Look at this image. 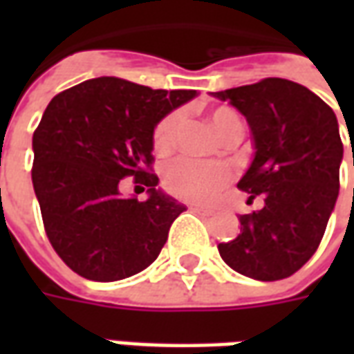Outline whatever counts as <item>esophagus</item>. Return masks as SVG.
I'll list each match as a JSON object with an SVG mask.
<instances>
[{
	"label": "esophagus",
	"instance_id": "esophagus-1",
	"mask_svg": "<svg viewBox=\"0 0 354 354\" xmlns=\"http://www.w3.org/2000/svg\"><path fill=\"white\" fill-rule=\"evenodd\" d=\"M189 208H192L193 212H197V214H201V216H210V214H212V210H210V208L199 207V205H192Z\"/></svg>",
	"mask_w": 354,
	"mask_h": 354
}]
</instances>
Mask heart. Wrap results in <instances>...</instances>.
<instances>
[{"instance_id": "1", "label": "heart", "mask_w": 354, "mask_h": 354, "mask_svg": "<svg viewBox=\"0 0 354 354\" xmlns=\"http://www.w3.org/2000/svg\"><path fill=\"white\" fill-rule=\"evenodd\" d=\"M216 129L227 140H241L243 123L231 108L220 106L210 111ZM184 127V113L172 111L161 119L153 131V151L157 155H170L178 146L180 132ZM231 170L223 162H201L193 159H178L162 172V187L185 203H208L222 187L230 184Z\"/></svg>"}]
</instances>
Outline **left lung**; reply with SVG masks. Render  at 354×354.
<instances>
[{
  "mask_svg": "<svg viewBox=\"0 0 354 354\" xmlns=\"http://www.w3.org/2000/svg\"><path fill=\"white\" fill-rule=\"evenodd\" d=\"M214 96L237 108L252 129L256 157L237 187L248 201L261 195L266 203L239 218L241 233L218 245L220 256L250 279H286L317 252L339 193L343 142L334 109L281 77Z\"/></svg>",
  "mask_w": 354,
  "mask_h": 354,
  "instance_id": "8db88e82",
  "label": "left lung"
}]
</instances>
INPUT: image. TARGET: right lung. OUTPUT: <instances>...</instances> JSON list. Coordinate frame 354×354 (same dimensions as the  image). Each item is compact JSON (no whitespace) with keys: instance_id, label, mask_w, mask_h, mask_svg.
Here are the masks:
<instances>
[{"instance_id":"1","label":"right lung","mask_w":354,"mask_h":354,"mask_svg":"<svg viewBox=\"0 0 354 354\" xmlns=\"http://www.w3.org/2000/svg\"><path fill=\"white\" fill-rule=\"evenodd\" d=\"M195 94L96 77L49 102L32 140V182L49 243L73 273L121 281L159 256L185 207L155 189L153 129ZM124 177L150 199L123 200Z\"/></svg>"}]
</instances>
